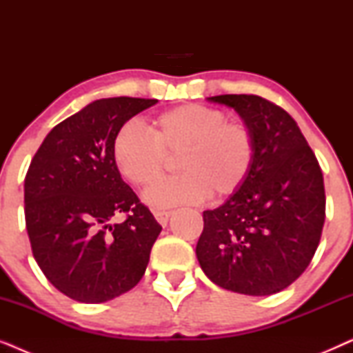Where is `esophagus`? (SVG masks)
Wrapping results in <instances>:
<instances>
[{
	"label": "esophagus",
	"instance_id": "obj_1",
	"mask_svg": "<svg viewBox=\"0 0 353 353\" xmlns=\"http://www.w3.org/2000/svg\"><path fill=\"white\" fill-rule=\"evenodd\" d=\"M170 215H172V212H168V210H154V216H156V220L162 226H167Z\"/></svg>",
	"mask_w": 353,
	"mask_h": 353
}]
</instances>
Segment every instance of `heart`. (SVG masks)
Instances as JSON below:
<instances>
[{"label":"heart","instance_id":"heart-1","mask_svg":"<svg viewBox=\"0 0 353 353\" xmlns=\"http://www.w3.org/2000/svg\"><path fill=\"white\" fill-rule=\"evenodd\" d=\"M183 175L154 186L144 199L154 207L201 204L207 197L226 199L249 180L255 161V137L248 125L228 122L223 110L204 104H181L152 120L151 134L125 123L112 144V159L123 180L152 186L178 157Z\"/></svg>","mask_w":353,"mask_h":353}]
</instances>
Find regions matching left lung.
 <instances>
[{"label":"left lung","instance_id":"8db88e82","mask_svg":"<svg viewBox=\"0 0 353 353\" xmlns=\"http://www.w3.org/2000/svg\"><path fill=\"white\" fill-rule=\"evenodd\" d=\"M255 137L254 168L223 205L204 212L196 255L216 286L272 296L310 265L325 223V183L296 120L255 94H220Z\"/></svg>","mask_w":353,"mask_h":353}]
</instances>
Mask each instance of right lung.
Returning a JSON list of instances; mask_svg holds the SVG:
<instances>
[{
	"label": "right lung",
	"instance_id": "right-lung-1",
	"mask_svg": "<svg viewBox=\"0 0 353 353\" xmlns=\"http://www.w3.org/2000/svg\"><path fill=\"white\" fill-rule=\"evenodd\" d=\"M157 99H98L48 133L28 167L26 225L38 267L52 286L101 303L137 286L162 226L112 159L125 122ZM125 213L122 224L110 223Z\"/></svg>",
	"mask_w": 353,
	"mask_h": 353
}]
</instances>
